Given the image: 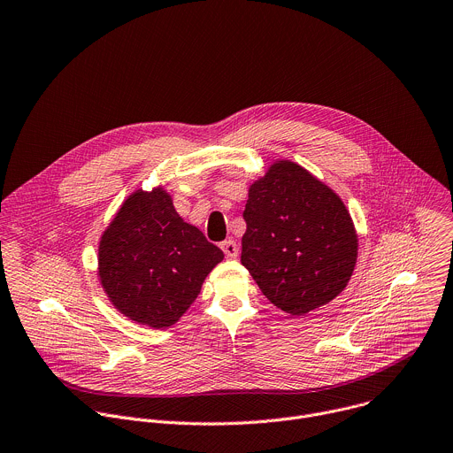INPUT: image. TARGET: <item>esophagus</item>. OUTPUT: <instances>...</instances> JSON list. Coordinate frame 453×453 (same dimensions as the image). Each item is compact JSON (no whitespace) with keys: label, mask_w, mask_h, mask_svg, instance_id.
I'll list each match as a JSON object with an SVG mask.
<instances>
[{"label":"esophagus","mask_w":453,"mask_h":453,"mask_svg":"<svg viewBox=\"0 0 453 453\" xmlns=\"http://www.w3.org/2000/svg\"><path fill=\"white\" fill-rule=\"evenodd\" d=\"M220 249L224 250V254H226L227 257H236V256H238V245H236L234 240H226V242H222V243H220Z\"/></svg>","instance_id":"1"}]
</instances>
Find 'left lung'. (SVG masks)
I'll use <instances>...</instances> for the list:
<instances>
[{
	"label": "left lung",
	"mask_w": 453,
	"mask_h": 453,
	"mask_svg": "<svg viewBox=\"0 0 453 453\" xmlns=\"http://www.w3.org/2000/svg\"><path fill=\"white\" fill-rule=\"evenodd\" d=\"M242 265L279 310L300 317L329 304L349 284L357 233L340 196L289 160L249 187Z\"/></svg>",
	"instance_id": "obj_1"
}]
</instances>
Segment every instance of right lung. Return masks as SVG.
I'll use <instances>...</instances> for the list:
<instances>
[{
    "label": "right lung",
    "mask_w": 453,
    "mask_h": 453,
    "mask_svg": "<svg viewBox=\"0 0 453 453\" xmlns=\"http://www.w3.org/2000/svg\"><path fill=\"white\" fill-rule=\"evenodd\" d=\"M224 259L157 187L134 190L103 231L97 275L110 303L129 320L167 329L197 298L206 275Z\"/></svg>",
    "instance_id": "obj_1"
}]
</instances>
